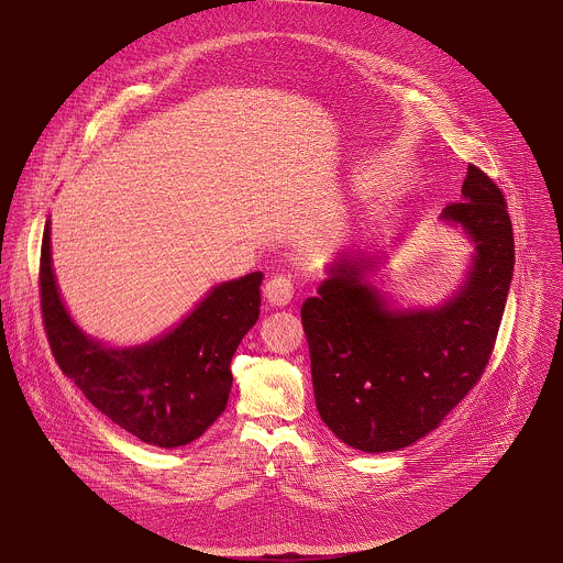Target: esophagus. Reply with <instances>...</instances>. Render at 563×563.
Listing matches in <instances>:
<instances>
[{
  "label": "esophagus",
  "mask_w": 563,
  "mask_h": 563,
  "mask_svg": "<svg viewBox=\"0 0 563 563\" xmlns=\"http://www.w3.org/2000/svg\"><path fill=\"white\" fill-rule=\"evenodd\" d=\"M265 298L272 307H285L294 298V285L285 276H276L265 285Z\"/></svg>",
  "instance_id": "34e87169"
}]
</instances>
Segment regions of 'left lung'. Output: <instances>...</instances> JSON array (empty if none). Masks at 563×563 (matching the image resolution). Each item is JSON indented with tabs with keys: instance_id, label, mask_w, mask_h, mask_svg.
Returning <instances> with one entry per match:
<instances>
[{
	"instance_id": "left-lung-1",
	"label": "left lung",
	"mask_w": 563,
	"mask_h": 563,
	"mask_svg": "<svg viewBox=\"0 0 563 563\" xmlns=\"http://www.w3.org/2000/svg\"><path fill=\"white\" fill-rule=\"evenodd\" d=\"M470 243L465 276L439 305H398L374 285L385 254H336L300 309L316 408L350 448L394 452L428 437L484 374L515 272L499 187L474 165L439 216Z\"/></svg>"
}]
</instances>
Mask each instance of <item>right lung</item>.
I'll list each match as a JSON object with an SVG mask.
<instances>
[{
    "instance_id": "obj_1",
    "label": "right lung",
    "mask_w": 563,
    "mask_h": 563,
    "mask_svg": "<svg viewBox=\"0 0 563 563\" xmlns=\"http://www.w3.org/2000/svg\"><path fill=\"white\" fill-rule=\"evenodd\" d=\"M261 285V272L213 285L178 325L115 347L70 318L53 272L51 220L44 227L40 289L53 356L102 415L148 445H187L224 412L231 358L256 325Z\"/></svg>"
}]
</instances>
